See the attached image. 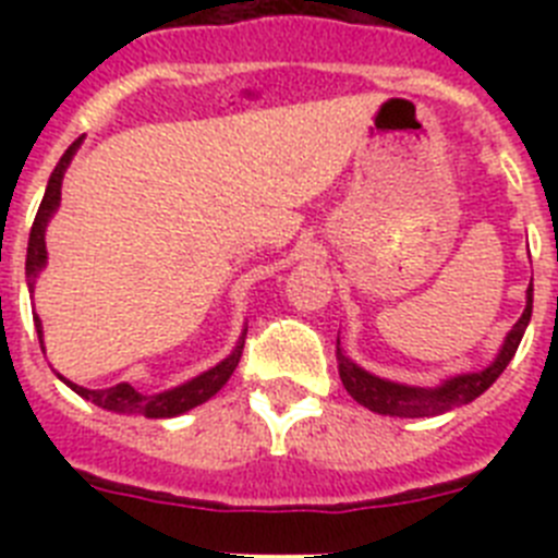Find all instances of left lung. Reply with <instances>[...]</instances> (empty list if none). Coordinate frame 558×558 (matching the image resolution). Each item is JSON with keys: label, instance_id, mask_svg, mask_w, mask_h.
Here are the masks:
<instances>
[{"label": "left lung", "instance_id": "1", "mask_svg": "<svg viewBox=\"0 0 558 558\" xmlns=\"http://www.w3.org/2000/svg\"><path fill=\"white\" fill-rule=\"evenodd\" d=\"M534 282V279H531ZM531 310H534V284L525 293V310H522L520 322L511 327V332L502 340V349L497 352V357L492 360L489 366L483 372L472 374H458V377L445 379L438 388H416V386H402V383H391V379L374 377L366 368H360L357 363L340 352L338 340V372L343 379V388L352 393V399H357L360 405L368 408L374 413H383V416H399V418H425V416H438V413H447L452 408L470 405L472 399L481 397L486 388L506 372V366L514 357L517 347H520L525 327L531 322Z\"/></svg>", "mask_w": 558, "mask_h": 558}]
</instances>
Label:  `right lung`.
<instances>
[{"label": "right lung", "instance_id": "1", "mask_svg": "<svg viewBox=\"0 0 558 558\" xmlns=\"http://www.w3.org/2000/svg\"><path fill=\"white\" fill-rule=\"evenodd\" d=\"M81 142H83V136H77V140L69 145V150L63 153L61 161H58V167L52 170V175H49L47 192H44V201H41V206H38V215H36V220H33V229H29L27 268H24V270H27L29 293H33V284H36L41 268L47 265V243H44V231H47L49 218L56 215L58 204H61L63 172H66L69 161H72V156L77 153ZM33 322H36L38 343H44L41 322H38V315H33ZM245 332H248V327L243 329V335H240V340H236L234 352H231L226 360H220L218 366L209 368V372H204V374H198V377L190 379V383H184V386L170 388V391H165V393H140L133 386H128V383H120V386H111V388H97V391H88V388L69 383V379L61 377V374H58V377H61L63 383L72 388V391L81 393V397L88 399V402H95V405L106 408V411L136 413V416H147V418H170V416H179V413L192 411V408H198L201 402H206V399L215 397V393H218L220 388L229 383V377L234 374L236 363H240V357H243Z\"/></svg>", "mask_w": 558, "mask_h": 558}]
</instances>
